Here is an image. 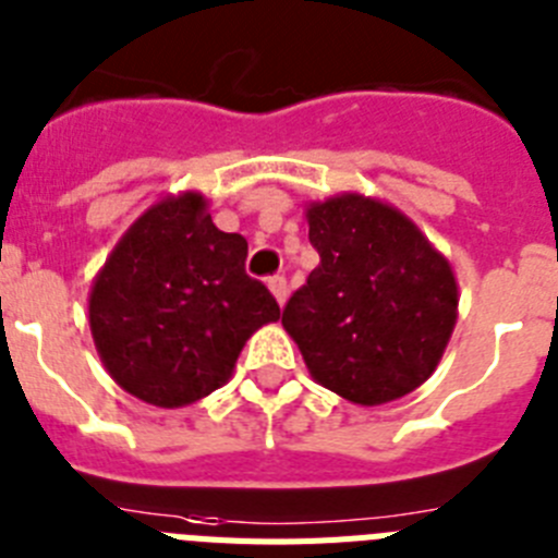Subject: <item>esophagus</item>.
I'll return each mask as SVG.
<instances>
[{"mask_svg": "<svg viewBox=\"0 0 558 558\" xmlns=\"http://www.w3.org/2000/svg\"><path fill=\"white\" fill-rule=\"evenodd\" d=\"M269 292H272L275 300L283 306L286 294H289V283H286L283 275H272V278H269Z\"/></svg>", "mask_w": 558, "mask_h": 558, "instance_id": "esophagus-1", "label": "esophagus"}]
</instances>
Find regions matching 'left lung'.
Listing matches in <instances>:
<instances>
[{"label": "left lung", "instance_id": "left-lung-1", "mask_svg": "<svg viewBox=\"0 0 558 558\" xmlns=\"http://www.w3.org/2000/svg\"><path fill=\"white\" fill-rule=\"evenodd\" d=\"M319 266L283 306V328L323 387L353 404L407 396L435 371L458 319L447 258L373 198L308 207Z\"/></svg>", "mask_w": 558, "mask_h": 558}]
</instances>
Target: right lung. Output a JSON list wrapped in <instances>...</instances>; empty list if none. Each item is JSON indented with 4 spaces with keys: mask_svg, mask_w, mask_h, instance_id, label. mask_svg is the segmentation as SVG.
I'll return each instance as SVG.
<instances>
[{
    "mask_svg": "<svg viewBox=\"0 0 558 558\" xmlns=\"http://www.w3.org/2000/svg\"><path fill=\"white\" fill-rule=\"evenodd\" d=\"M244 264L246 239L213 225L198 193L143 213L92 286V337L111 379L154 407L219 390L252 331L280 317Z\"/></svg>",
    "mask_w": 558,
    "mask_h": 558,
    "instance_id": "1",
    "label": "right lung"
}]
</instances>
